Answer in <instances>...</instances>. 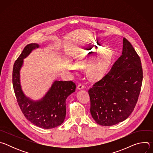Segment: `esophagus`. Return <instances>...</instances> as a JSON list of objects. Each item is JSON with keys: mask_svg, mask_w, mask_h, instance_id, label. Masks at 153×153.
Wrapping results in <instances>:
<instances>
[{"mask_svg": "<svg viewBox=\"0 0 153 153\" xmlns=\"http://www.w3.org/2000/svg\"><path fill=\"white\" fill-rule=\"evenodd\" d=\"M83 88H84V87H83L81 84H79V85H77V88L78 90H79L83 89Z\"/></svg>", "mask_w": 153, "mask_h": 153, "instance_id": "1", "label": "esophagus"}]
</instances>
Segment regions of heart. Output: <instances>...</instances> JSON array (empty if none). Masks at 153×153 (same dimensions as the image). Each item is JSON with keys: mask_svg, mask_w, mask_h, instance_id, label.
Here are the masks:
<instances>
[{"mask_svg": "<svg viewBox=\"0 0 153 153\" xmlns=\"http://www.w3.org/2000/svg\"><path fill=\"white\" fill-rule=\"evenodd\" d=\"M115 50L110 45L90 44L81 48L76 56V64L67 63L68 69L77 74L80 69H85L90 81L97 83L103 80L110 73L115 58Z\"/></svg>", "mask_w": 153, "mask_h": 153, "instance_id": "heart-1", "label": "heart"}]
</instances>
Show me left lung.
Listing matches in <instances>:
<instances>
[{
    "mask_svg": "<svg viewBox=\"0 0 153 153\" xmlns=\"http://www.w3.org/2000/svg\"><path fill=\"white\" fill-rule=\"evenodd\" d=\"M142 79L140 59L130 42L123 38L121 56L106 78L88 91L90 113L96 122L112 126L126 119L137 102Z\"/></svg>",
    "mask_w": 153,
    "mask_h": 153,
    "instance_id": "obj_1",
    "label": "left lung"
}]
</instances>
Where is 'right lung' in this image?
Returning a JSON list of instances; mask_svg holds the SVG:
<instances>
[{"label": "right lung", "mask_w": 153, "mask_h": 153, "mask_svg": "<svg viewBox=\"0 0 153 153\" xmlns=\"http://www.w3.org/2000/svg\"><path fill=\"white\" fill-rule=\"evenodd\" d=\"M40 45L33 43L27 45L16 60L13 70V85L17 101L25 117L36 126L51 129L61 125L66 116V99L75 91L72 81L55 80L42 99L34 100L25 96L22 89L20 71L24 59Z\"/></svg>", "instance_id": "obj_1"}]
</instances>
